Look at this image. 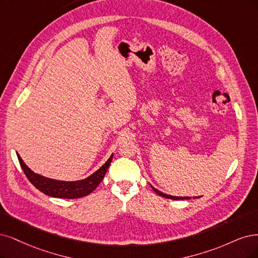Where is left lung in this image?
I'll return each instance as SVG.
<instances>
[{
  "label": "left lung",
  "mask_w": 258,
  "mask_h": 258,
  "mask_svg": "<svg viewBox=\"0 0 258 258\" xmlns=\"http://www.w3.org/2000/svg\"><path fill=\"white\" fill-rule=\"evenodd\" d=\"M151 187H152V189L154 190V191L158 195V196H160V197H163V198H167V199H171V200H189V199H191L190 197H174V196H169V195H166V194H164V192H161V191H159V190H157L156 188H154L153 186L151 185ZM195 199H199V198H201V197H194Z\"/></svg>",
  "instance_id": "obj_1"
}]
</instances>
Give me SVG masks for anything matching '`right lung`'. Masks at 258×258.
Instances as JSON below:
<instances>
[{
    "instance_id": "right-lung-1",
    "label": "right lung",
    "mask_w": 258,
    "mask_h": 258,
    "mask_svg": "<svg viewBox=\"0 0 258 258\" xmlns=\"http://www.w3.org/2000/svg\"><path fill=\"white\" fill-rule=\"evenodd\" d=\"M19 163L21 165L22 170L28 180L41 192L44 195L53 197V198H59V199H79L88 196L91 194L93 190L97 188L102 179L104 178L105 174L107 172V169L111 163V159L113 154L107 159L100 169L95 171L94 173L89 175L81 180H73V182H66V180H58L45 177L38 173H35L28 168L24 161L22 160L21 156L17 153Z\"/></svg>"
}]
</instances>
